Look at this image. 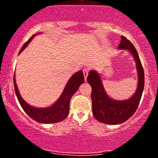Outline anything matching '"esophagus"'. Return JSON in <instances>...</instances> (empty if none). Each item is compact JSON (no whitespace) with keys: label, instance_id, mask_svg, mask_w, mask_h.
Masks as SVG:
<instances>
[{"label":"esophagus","instance_id":"34e87169","mask_svg":"<svg viewBox=\"0 0 158 158\" xmlns=\"http://www.w3.org/2000/svg\"><path fill=\"white\" fill-rule=\"evenodd\" d=\"M83 73H84V75H85V79L86 80L87 77H88V69L85 68L84 70H83Z\"/></svg>","mask_w":158,"mask_h":158}]
</instances>
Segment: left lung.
Returning a JSON list of instances; mask_svg holds the SVG:
<instances>
[{"instance_id": "left-lung-1", "label": "left lung", "mask_w": 158, "mask_h": 158, "mask_svg": "<svg viewBox=\"0 0 158 158\" xmlns=\"http://www.w3.org/2000/svg\"><path fill=\"white\" fill-rule=\"evenodd\" d=\"M119 49H127L135 58L138 73V85L135 95L128 100L115 101L107 95L103 88L99 75L90 70L87 81L91 86L92 111L96 119L106 124L117 125L126 122L138 108L144 88V70L140 59L133 44L124 36H121Z\"/></svg>"}]
</instances>
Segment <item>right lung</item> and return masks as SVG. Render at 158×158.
Wrapping results in <instances>:
<instances>
[{
  "label": "right lung",
  "mask_w": 158,
  "mask_h": 158,
  "mask_svg": "<svg viewBox=\"0 0 158 158\" xmlns=\"http://www.w3.org/2000/svg\"><path fill=\"white\" fill-rule=\"evenodd\" d=\"M34 36L35 35H32L23 45V47L20 50L19 53L26 48ZM13 81L16 96L19 99L20 105L27 115L35 121H37L40 123H56L60 122L68 117L69 111H70V99H71L72 96L77 92L81 83L84 82L85 78L83 72L81 70H79V72L72 76V77L69 79L67 83L64 91L62 92L57 102L53 106L45 108H36L29 106L20 95L15 83V76H14Z\"/></svg>",
  "instance_id": "obj_1"
}]
</instances>
